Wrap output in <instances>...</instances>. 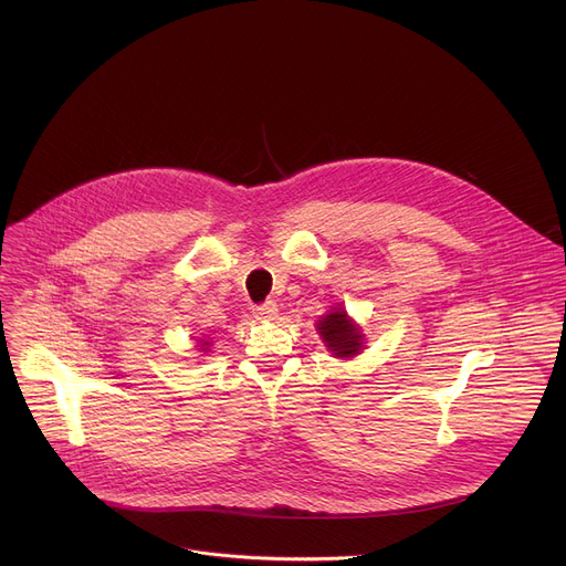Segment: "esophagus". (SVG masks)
I'll return each mask as SVG.
<instances>
[{
  "instance_id": "34e87169",
  "label": "esophagus",
  "mask_w": 566,
  "mask_h": 566,
  "mask_svg": "<svg viewBox=\"0 0 566 566\" xmlns=\"http://www.w3.org/2000/svg\"><path fill=\"white\" fill-rule=\"evenodd\" d=\"M275 314H277V305H275L273 301H268V303H263V305L254 307V316H256V318H261V321L275 318Z\"/></svg>"
}]
</instances>
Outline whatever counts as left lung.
I'll list each match as a JSON object with an SVG mask.
<instances>
[{
    "mask_svg": "<svg viewBox=\"0 0 566 566\" xmlns=\"http://www.w3.org/2000/svg\"><path fill=\"white\" fill-rule=\"evenodd\" d=\"M316 333L321 335L325 348H328L339 360L355 358V355L363 353L367 344L363 328L346 314L342 305L333 307L328 314L318 318Z\"/></svg>",
    "mask_w": 566,
    "mask_h": 566,
    "instance_id": "obj_1",
    "label": "left lung"
}]
</instances>
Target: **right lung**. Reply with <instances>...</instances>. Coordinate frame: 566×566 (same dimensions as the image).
Listing matches in <instances>:
<instances>
[{
    "mask_svg": "<svg viewBox=\"0 0 566 566\" xmlns=\"http://www.w3.org/2000/svg\"><path fill=\"white\" fill-rule=\"evenodd\" d=\"M203 345H206L208 348V346H211V342H206V339H199V346H201V350H206L202 348Z\"/></svg>",
    "mask_w": 566,
    "mask_h": 566,
    "instance_id": "1",
    "label": "right lung"
}]
</instances>
